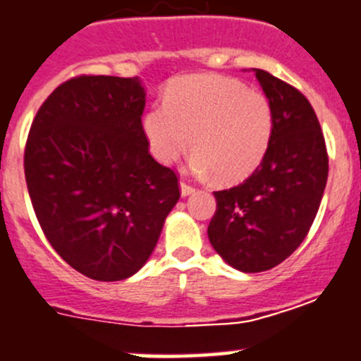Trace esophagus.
Instances as JSON below:
<instances>
[{"instance_id": "esophagus-1", "label": "esophagus", "mask_w": 361, "mask_h": 361, "mask_svg": "<svg viewBox=\"0 0 361 361\" xmlns=\"http://www.w3.org/2000/svg\"><path fill=\"white\" fill-rule=\"evenodd\" d=\"M180 190H181V197H188V195H190V193L195 192V188L190 187V185H188V183H185V181H181V183H180Z\"/></svg>"}]
</instances>
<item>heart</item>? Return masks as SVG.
<instances>
[{
    "label": "heart",
    "mask_w": 361,
    "mask_h": 361,
    "mask_svg": "<svg viewBox=\"0 0 361 361\" xmlns=\"http://www.w3.org/2000/svg\"><path fill=\"white\" fill-rule=\"evenodd\" d=\"M150 154L161 164L176 161L192 143V168L221 181L249 176L267 155L273 109L259 90L225 75H185L169 82L162 105L142 121Z\"/></svg>",
    "instance_id": "1"
}]
</instances>
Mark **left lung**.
<instances>
[{"mask_svg":"<svg viewBox=\"0 0 361 361\" xmlns=\"http://www.w3.org/2000/svg\"><path fill=\"white\" fill-rule=\"evenodd\" d=\"M273 109L267 155L245 181L214 192L207 235L235 270L267 271L301 245L329 176L324 133L308 98L270 72L254 69Z\"/></svg>","mask_w":361,"mask_h":361,"instance_id":"obj_1","label":"left lung"}]
</instances>
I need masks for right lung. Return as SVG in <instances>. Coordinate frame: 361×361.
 Instances as JSON below:
<instances>
[{"label": "right lung", "mask_w": 361, "mask_h": 361, "mask_svg": "<svg viewBox=\"0 0 361 361\" xmlns=\"http://www.w3.org/2000/svg\"><path fill=\"white\" fill-rule=\"evenodd\" d=\"M140 78L79 75L44 100L24 169L51 247L100 282L135 275L180 199L174 171L149 154Z\"/></svg>", "instance_id": "add662e5"}]
</instances>
